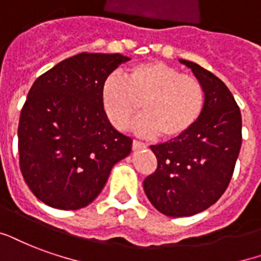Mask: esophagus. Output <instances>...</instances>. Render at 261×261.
Returning <instances> with one entry per match:
<instances>
[{"mask_svg": "<svg viewBox=\"0 0 261 261\" xmlns=\"http://www.w3.org/2000/svg\"><path fill=\"white\" fill-rule=\"evenodd\" d=\"M146 144H143V143L138 142V140H133L132 142V148L133 150H140V148H144Z\"/></svg>", "mask_w": 261, "mask_h": 261, "instance_id": "34e87169", "label": "esophagus"}]
</instances>
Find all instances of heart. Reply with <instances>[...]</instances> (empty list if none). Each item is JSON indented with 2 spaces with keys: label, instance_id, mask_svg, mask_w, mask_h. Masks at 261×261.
Listing matches in <instances>:
<instances>
[{
  "label": "heart",
  "instance_id": "heart-1",
  "mask_svg": "<svg viewBox=\"0 0 261 261\" xmlns=\"http://www.w3.org/2000/svg\"><path fill=\"white\" fill-rule=\"evenodd\" d=\"M203 91L197 78L162 62L135 64L122 78L111 74L101 86V105L110 122L125 130L143 117L136 132L150 138L180 139L197 125L203 111Z\"/></svg>",
  "mask_w": 261,
  "mask_h": 261
}]
</instances>
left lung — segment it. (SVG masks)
<instances>
[{"label": "left lung", "mask_w": 261, "mask_h": 261, "mask_svg": "<svg viewBox=\"0 0 261 261\" xmlns=\"http://www.w3.org/2000/svg\"><path fill=\"white\" fill-rule=\"evenodd\" d=\"M179 62L202 86V115L183 138L150 147L158 166L143 181L152 206L170 217L193 216L216 202L228 187L242 144L240 107L226 84L197 63Z\"/></svg>", "instance_id": "left-lung-1"}]
</instances>
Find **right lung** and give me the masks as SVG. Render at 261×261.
<instances>
[{"label": "right lung", "mask_w": 261, "mask_h": 261, "mask_svg": "<svg viewBox=\"0 0 261 261\" xmlns=\"http://www.w3.org/2000/svg\"><path fill=\"white\" fill-rule=\"evenodd\" d=\"M121 54H78L35 80L17 129L20 170L40 201L77 211L95 199L132 139L110 123L101 86Z\"/></svg>", "instance_id": "add662e5"}]
</instances>
